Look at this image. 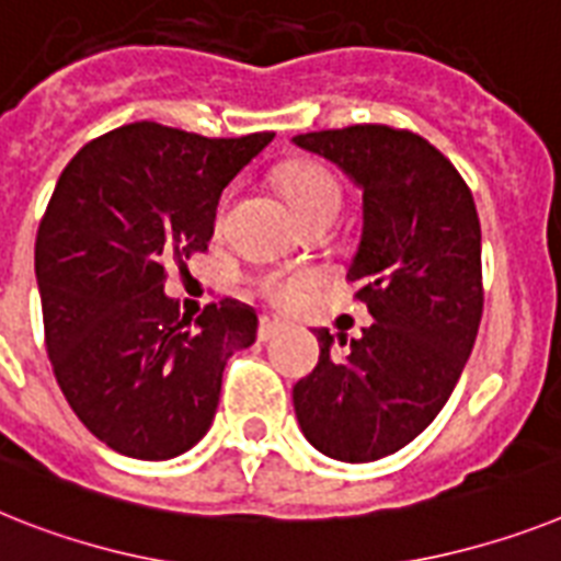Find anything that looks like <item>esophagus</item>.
I'll use <instances>...</instances> for the list:
<instances>
[{"label":"esophagus","mask_w":561,"mask_h":561,"mask_svg":"<svg viewBox=\"0 0 561 561\" xmlns=\"http://www.w3.org/2000/svg\"><path fill=\"white\" fill-rule=\"evenodd\" d=\"M282 331H285V324H282L279 319H271V317L259 319V331H256L259 342H271V339L279 336Z\"/></svg>","instance_id":"obj_1"}]
</instances>
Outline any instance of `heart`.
I'll return each mask as SVG.
<instances>
[{"label":"heart","instance_id":"1","mask_svg":"<svg viewBox=\"0 0 561 561\" xmlns=\"http://www.w3.org/2000/svg\"><path fill=\"white\" fill-rule=\"evenodd\" d=\"M276 182H279L282 193L288 196V202L305 222H308L310 216L322 214V210L336 214L339 205H342L339 179L333 176L331 168H324L322 162H313V159L282 164L279 173H276ZM313 285H317V273L310 271H282V267H273V271H262L253 276V290L267 305L282 310L294 308L305 296V290H310Z\"/></svg>","mask_w":561,"mask_h":561}]
</instances>
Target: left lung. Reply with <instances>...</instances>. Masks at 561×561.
Wrapping results in <instances>:
<instances>
[{
    "label": "left lung",
    "mask_w": 561,
    "mask_h": 561,
    "mask_svg": "<svg viewBox=\"0 0 561 561\" xmlns=\"http://www.w3.org/2000/svg\"><path fill=\"white\" fill-rule=\"evenodd\" d=\"M362 187L347 267L374 324L359 339L319 328V365L294 385L305 439L339 462H376L431 425L454 393L482 322V230L470 187L427 139L388 125L294 136Z\"/></svg>",
    "instance_id": "8db88e82"
}]
</instances>
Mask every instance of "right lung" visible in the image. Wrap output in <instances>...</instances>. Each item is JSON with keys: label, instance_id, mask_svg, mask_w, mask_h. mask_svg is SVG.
<instances>
[{"label": "right lung", "instance_id": "right-lung-1", "mask_svg": "<svg viewBox=\"0 0 561 561\" xmlns=\"http://www.w3.org/2000/svg\"><path fill=\"white\" fill-rule=\"evenodd\" d=\"M271 139L134 122L84 145L56 182L36 233L45 345L79 422L116 454L191 450L228 359L256 342V313L237 299L182 317L164 265L208 251L225 185Z\"/></svg>", "mask_w": 561, "mask_h": 561}]
</instances>
